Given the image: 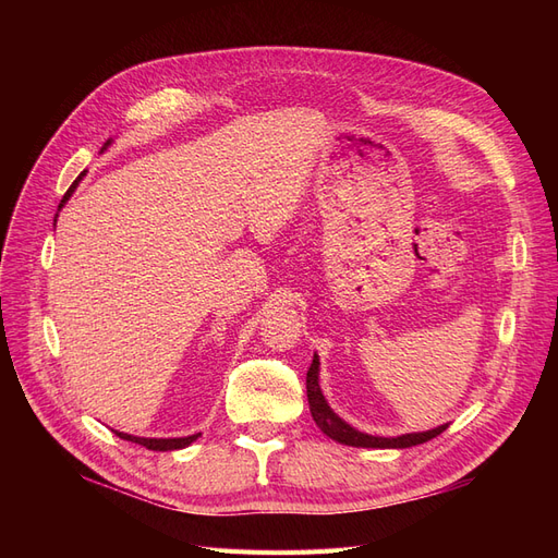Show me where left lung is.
<instances>
[{"instance_id":"8db88e82","label":"left lung","mask_w":558,"mask_h":558,"mask_svg":"<svg viewBox=\"0 0 558 558\" xmlns=\"http://www.w3.org/2000/svg\"><path fill=\"white\" fill-rule=\"evenodd\" d=\"M318 373H320V363L318 356L314 353V361L307 369V400H310V412L312 418L316 421V426L324 430L330 440L347 445V447H365V449H408V447H416V445H424L433 437L440 435L442 430H447V424L424 430V433H404L398 437H381V435H367L353 428L351 424L335 414L332 408L328 404L324 391H320V384H318Z\"/></svg>"}]
</instances>
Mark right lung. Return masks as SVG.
Segmentation results:
<instances>
[{
  "mask_svg": "<svg viewBox=\"0 0 558 558\" xmlns=\"http://www.w3.org/2000/svg\"><path fill=\"white\" fill-rule=\"evenodd\" d=\"M111 144V140L102 146V150L107 148ZM86 174V172H83ZM83 174L70 185V191L64 193V197H62V202H60V209L66 205V199L72 197V193L76 191V185H78V181L83 179ZM56 218H58V214H56ZM118 437H121V440H128V442H134V445H142V447H146V449H150V451H174V449H183V447H189L191 442H195L197 437L202 435V433H195V435H189V437H137V435H130V433H121V430H113Z\"/></svg>",
  "mask_w": 558,
  "mask_h": 558,
  "instance_id": "1",
  "label": "right lung"
}]
</instances>
